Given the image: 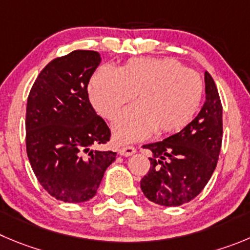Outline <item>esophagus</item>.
<instances>
[{
  "label": "esophagus",
  "mask_w": 250,
  "mask_h": 250,
  "mask_svg": "<svg viewBox=\"0 0 250 250\" xmlns=\"http://www.w3.org/2000/svg\"><path fill=\"white\" fill-rule=\"evenodd\" d=\"M134 153H136V148L132 146H123V148L120 149V154L123 155V157H129V155H133Z\"/></svg>",
  "instance_id": "obj_1"
}]
</instances>
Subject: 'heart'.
<instances>
[{
	"instance_id": "1",
	"label": "heart",
	"mask_w": 250,
	"mask_h": 250,
	"mask_svg": "<svg viewBox=\"0 0 250 250\" xmlns=\"http://www.w3.org/2000/svg\"><path fill=\"white\" fill-rule=\"evenodd\" d=\"M90 100L106 120H113L114 138L121 143L178 132L191 122L201 104V76L171 58H137L120 69L100 67L90 81Z\"/></svg>"
}]
</instances>
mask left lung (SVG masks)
<instances>
[{
  "instance_id": "8db88e82",
  "label": "left lung",
  "mask_w": 250,
  "mask_h": 250,
  "mask_svg": "<svg viewBox=\"0 0 250 250\" xmlns=\"http://www.w3.org/2000/svg\"><path fill=\"white\" fill-rule=\"evenodd\" d=\"M205 83L206 102L197 117L174 136L143 146L153 157L141 188L154 204L167 207L188 204L204 190L216 169L223 137L222 104L207 71Z\"/></svg>"
}]
</instances>
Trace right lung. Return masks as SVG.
I'll return each instance as SVG.
<instances>
[{"label": "right lung", "instance_id": "add662e5", "mask_svg": "<svg viewBox=\"0 0 250 250\" xmlns=\"http://www.w3.org/2000/svg\"><path fill=\"white\" fill-rule=\"evenodd\" d=\"M101 62L97 51L75 50L51 60L30 88L25 113V146L44 190L64 202L96 195L116 153L96 149L111 130L88 100L87 86Z\"/></svg>", "mask_w": 250, "mask_h": 250}]
</instances>
